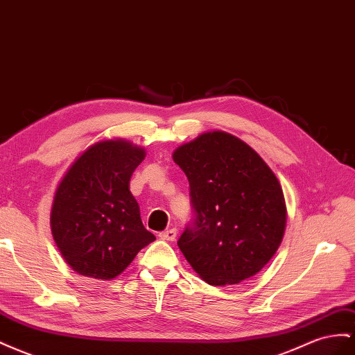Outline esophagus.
Listing matches in <instances>:
<instances>
[{
    "instance_id": "obj_1",
    "label": "esophagus",
    "mask_w": 355,
    "mask_h": 355,
    "mask_svg": "<svg viewBox=\"0 0 355 355\" xmlns=\"http://www.w3.org/2000/svg\"><path fill=\"white\" fill-rule=\"evenodd\" d=\"M176 228H170V230H166V232H161L159 233V239H162V241H167V242H173L176 239Z\"/></svg>"
}]
</instances>
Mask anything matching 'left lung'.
Listing matches in <instances>:
<instances>
[{"mask_svg": "<svg viewBox=\"0 0 355 355\" xmlns=\"http://www.w3.org/2000/svg\"><path fill=\"white\" fill-rule=\"evenodd\" d=\"M189 182V224L182 254L210 285H233L260 272L279 248L286 206L279 180L245 141L203 132L173 152Z\"/></svg>", "mask_w": 355, "mask_h": 355, "instance_id": "8db88e82", "label": "left lung"}]
</instances>
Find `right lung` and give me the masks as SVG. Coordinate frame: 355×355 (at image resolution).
Wrapping results in <instances>:
<instances>
[{
	"label": "right lung",
	"mask_w": 355,
	"mask_h": 355,
	"mask_svg": "<svg viewBox=\"0 0 355 355\" xmlns=\"http://www.w3.org/2000/svg\"><path fill=\"white\" fill-rule=\"evenodd\" d=\"M146 152L116 139L89 146L67 170L51 210L53 241L74 272L110 281L155 241L130 191Z\"/></svg>",
	"instance_id": "1"
}]
</instances>
